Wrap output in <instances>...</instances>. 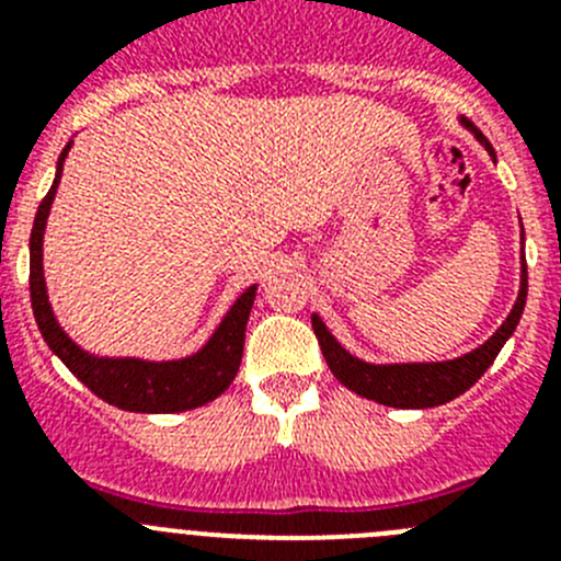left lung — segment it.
Returning a JSON list of instances; mask_svg holds the SVG:
<instances>
[{"mask_svg": "<svg viewBox=\"0 0 561 561\" xmlns=\"http://www.w3.org/2000/svg\"><path fill=\"white\" fill-rule=\"evenodd\" d=\"M460 126L469 128V131L478 137L480 146H485V151L494 157V148L489 146V140H485L483 134L474 128V123L460 117ZM523 241H525V232H523ZM525 297H528V266H525V252H523L519 295L512 314L505 317L503 325H500V329L494 331V334L480 345V348L447 362L370 365V362L356 359V356H351L348 351L342 348L340 342L334 340V334L325 329V323L317 314H311V325H314L317 342H320V351H323L325 362H329L331 374H334L345 388L365 396V399L388 404V408L427 410V408H438V404H447V401L458 399L460 393H466V390L472 388L474 381L489 370V365L497 359L505 340H508V336L514 334V329H517L519 317H523V309H525Z\"/></svg>", "mask_w": 561, "mask_h": 561, "instance_id": "8db88e82", "label": "left lung"}]
</instances>
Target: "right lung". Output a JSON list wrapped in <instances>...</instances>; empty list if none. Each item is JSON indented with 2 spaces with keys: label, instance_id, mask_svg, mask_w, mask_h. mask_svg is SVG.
<instances>
[{
  "label": "right lung",
  "instance_id": "right-lung-1",
  "mask_svg": "<svg viewBox=\"0 0 561 561\" xmlns=\"http://www.w3.org/2000/svg\"><path fill=\"white\" fill-rule=\"evenodd\" d=\"M69 148H72V142H67L61 157H58L56 180L38 205L33 232H30V300H33V314H36L44 342L98 399L128 410V413H182V410L202 408L207 401L219 399L232 385L238 365H241L247 320H250L257 286L241 291V297L230 306V311L225 314L219 329L213 331L210 340L185 359L146 362L134 359V356H121V359L95 356L76 345L67 336V331L58 325L53 306H49L47 284H44L42 247L44 227H47L49 207L56 199Z\"/></svg>",
  "mask_w": 561,
  "mask_h": 561
}]
</instances>
